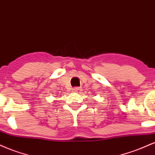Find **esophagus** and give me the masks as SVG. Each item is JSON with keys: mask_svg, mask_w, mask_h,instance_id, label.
Segmentation results:
<instances>
[{"mask_svg": "<svg viewBox=\"0 0 155 155\" xmlns=\"http://www.w3.org/2000/svg\"><path fill=\"white\" fill-rule=\"evenodd\" d=\"M73 91L76 92H78V93H79V92H80L81 91V88H80V87H74V89H73Z\"/></svg>", "mask_w": 155, "mask_h": 155, "instance_id": "obj_1", "label": "esophagus"}]
</instances>
